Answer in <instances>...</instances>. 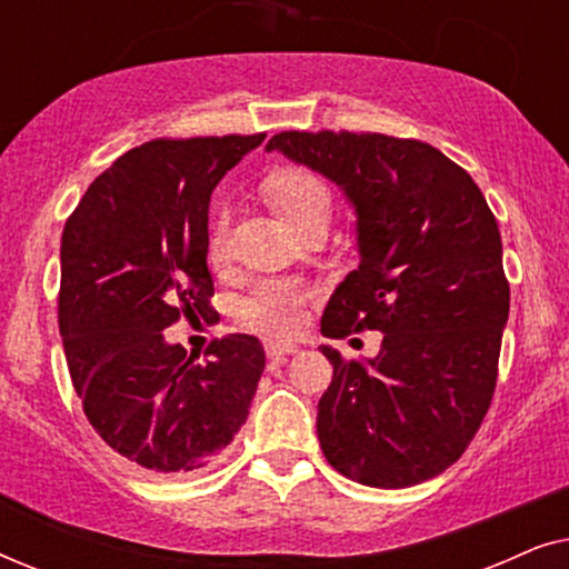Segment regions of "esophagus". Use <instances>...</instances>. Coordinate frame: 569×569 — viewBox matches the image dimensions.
Here are the masks:
<instances>
[{
	"mask_svg": "<svg viewBox=\"0 0 569 569\" xmlns=\"http://www.w3.org/2000/svg\"><path fill=\"white\" fill-rule=\"evenodd\" d=\"M298 352V345H290V341H269L267 345V357L269 360H284V355Z\"/></svg>",
	"mask_w": 569,
	"mask_h": 569,
	"instance_id": "34e87169",
	"label": "esophagus"
}]
</instances>
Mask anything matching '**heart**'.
I'll list each match as a JSON object with an SVG mask.
<instances>
[{
    "instance_id": "b5f03b06",
    "label": "heart",
    "mask_w": 569,
    "mask_h": 569,
    "mask_svg": "<svg viewBox=\"0 0 569 569\" xmlns=\"http://www.w3.org/2000/svg\"><path fill=\"white\" fill-rule=\"evenodd\" d=\"M263 197L290 228L308 217L329 214L333 204L329 181L308 168H282L271 173L263 181ZM228 212L217 214L212 236H209V256L214 261L228 256ZM306 302L308 292L300 284L271 279L248 295L240 313L256 331L269 333V337H292L306 323Z\"/></svg>"
}]
</instances>
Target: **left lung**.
<instances>
[{"label":"left lung","mask_w":569,"mask_h":569,"mask_svg":"<svg viewBox=\"0 0 569 569\" xmlns=\"http://www.w3.org/2000/svg\"><path fill=\"white\" fill-rule=\"evenodd\" d=\"M337 183L357 214L360 267L323 310V337L380 331L368 360L333 365L316 430L333 469L365 487L438 477L477 435L492 401L510 287L485 193L417 139L282 131L267 144Z\"/></svg>","instance_id":"left-lung-1"}]
</instances>
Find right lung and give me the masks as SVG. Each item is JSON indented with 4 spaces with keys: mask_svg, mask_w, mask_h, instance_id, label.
Masks as SVG:
<instances>
[{
    "mask_svg": "<svg viewBox=\"0 0 569 569\" xmlns=\"http://www.w3.org/2000/svg\"><path fill=\"white\" fill-rule=\"evenodd\" d=\"M251 137L154 139L100 173L61 232L59 331L90 425L152 473L197 471L246 422L267 365L248 333L214 339L207 360L168 345L181 316H207L209 199Z\"/></svg>",
    "mask_w": 569,
    "mask_h": 569,
    "instance_id": "add662e5",
    "label": "right lung"
}]
</instances>
